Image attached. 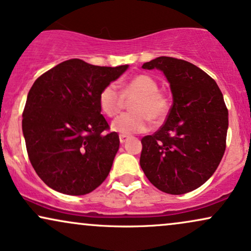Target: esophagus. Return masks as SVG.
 Masks as SVG:
<instances>
[{
    "label": "esophagus",
    "instance_id": "esophagus-1",
    "mask_svg": "<svg viewBox=\"0 0 251 251\" xmlns=\"http://www.w3.org/2000/svg\"><path fill=\"white\" fill-rule=\"evenodd\" d=\"M128 138H129V136L120 135V142H121V143H125L126 141H128Z\"/></svg>",
    "mask_w": 251,
    "mask_h": 251
}]
</instances>
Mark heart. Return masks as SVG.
Returning <instances> with one entry per match:
<instances>
[{
	"mask_svg": "<svg viewBox=\"0 0 251 251\" xmlns=\"http://www.w3.org/2000/svg\"><path fill=\"white\" fill-rule=\"evenodd\" d=\"M134 113L123 114L111 123V129L122 135L143 132L149 128L150 119L160 122L165 119L170 109V98L158 89V81L152 75L141 73L132 76L122 85L121 92L114 82L104 86L99 95L101 110L108 117H115L131 101Z\"/></svg>",
	"mask_w": 251,
	"mask_h": 251,
	"instance_id": "1",
	"label": "heart"
}]
</instances>
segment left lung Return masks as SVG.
<instances>
[{"mask_svg": "<svg viewBox=\"0 0 251 251\" xmlns=\"http://www.w3.org/2000/svg\"><path fill=\"white\" fill-rule=\"evenodd\" d=\"M143 69L163 71L173 103L165 123L142 138L141 168L151 184L184 194L205 184L226 150L228 109L215 80L186 60L158 57Z\"/></svg>", "mask_w": 251, "mask_h": 251, "instance_id": "1", "label": "left lung"}]
</instances>
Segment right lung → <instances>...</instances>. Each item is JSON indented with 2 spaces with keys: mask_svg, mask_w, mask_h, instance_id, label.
<instances>
[{
  "mask_svg": "<svg viewBox=\"0 0 251 251\" xmlns=\"http://www.w3.org/2000/svg\"><path fill=\"white\" fill-rule=\"evenodd\" d=\"M126 69L128 65L95 66L70 59L33 82L22 129L31 165L49 187L83 196L109 175L120 138L109 132L99 95Z\"/></svg>",
  "mask_w": 251,
  "mask_h": 251,
  "instance_id": "obj_1",
  "label": "right lung"
}]
</instances>
